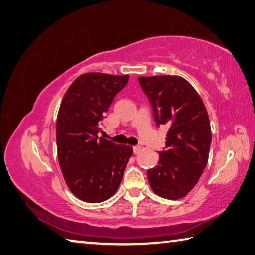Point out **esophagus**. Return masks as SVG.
I'll use <instances>...</instances> for the list:
<instances>
[{"label": "esophagus", "instance_id": "1", "mask_svg": "<svg viewBox=\"0 0 255 255\" xmlns=\"http://www.w3.org/2000/svg\"><path fill=\"white\" fill-rule=\"evenodd\" d=\"M141 151V146L140 145H135L133 146V152H134V154H137Z\"/></svg>", "mask_w": 255, "mask_h": 255}]
</instances>
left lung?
<instances>
[{"label":"left lung","instance_id":"1","mask_svg":"<svg viewBox=\"0 0 255 255\" xmlns=\"http://www.w3.org/2000/svg\"><path fill=\"white\" fill-rule=\"evenodd\" d=\"M157 125L169 131L158 166L148 170L155 194L167 199L185 197L197 184L208 161L212 142L207 110L196 89L180 76L139 77Z\"/></svg>","mask_w":255,"mask_h":255}]
</instances>
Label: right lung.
Here are the masks:
<instances>
[{"instance_id": "1", "label": "right lung", "mask_w": 255, "mask_h": 255, "mask_svg": "<svg viewBox=\"0 0 255 255\" xmlns=\"http://www.w3.org/2000/svg\"><path fill=\"white\" fill-rule=\"evenodd\" d=\"M128 78L83 74L61 101L56 123L58 160L69 190L84 202L101 203L112 197L132 157V146L97 136L102 119Z\"/></svg>"}]
</instances>
